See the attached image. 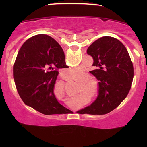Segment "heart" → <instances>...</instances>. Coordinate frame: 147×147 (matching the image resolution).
<instances>
[{"label": "heart", "mask_w": 147, "mask_h": 147, "mask_svg": "<svg viewBox=\"0 0 147 147\" xmlns=\"http://www.w3.org/2000/svg\"><path fill=\"white\" fill-rule=\"evenodd\" d=\"M69 71L74 76H80L82 74V69L80 68H73V69H69Z\"/></svg>", "instance_id": "obj_1"}]
</instances>
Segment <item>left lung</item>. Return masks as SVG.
<instances>
[{
    "label": "left lung",
    "instance_id": "8db88e82",
    "mask_svg": "<svg viewBox=\"0 0 147 147\" xmlns=\"http://www.w3.org/2000/svg\"><path fill=\"white\" fill-rule=\"evenodd\" d=\"M94 59L95 69L90 73L97 78L99 95L90 106L78 111L81 114L102 115L117 108L131 88L134 68L129 54L122 43L112 37H103L87 49Z\"/></svg>",
    "mask_w": 147,
    "mask_h": 147
}]
</instances>
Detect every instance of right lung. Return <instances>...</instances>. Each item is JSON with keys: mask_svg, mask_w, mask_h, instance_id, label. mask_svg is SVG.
<instances>
[{"mask_svg": "<svg viewBox=\"0 0 147 147\" xmlns=\"http://www.w3.org/2000/svg\"><path fill=\"white\" fill-rule=\"evenodd\" d=\"M59 43L46 35L27 39L18 52L13 67L17 92L24 103L45 115L67 114L53 93L57 70L67 68Z\"/></svg>", "mask_w": 147, "mask_h": 147, "instance_id": "1", "label": "right lung"}]
</instances>
